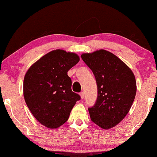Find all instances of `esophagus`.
Instances as JSON below:
<instances>
[{
    "instance_id": "esophagus-1",
    "label": "esophagus",
    "mask_w": 157,
    "mask_h": 157,
    "mask_svg": "<svg viewBox=\"0 0 157 157\" xmlns=\"http://www.w3.org/2000/svg\"><path fill=\"white\" fill-rule=\"evenodd\" d=\"M79 95H80V97H81L82 99H84V93L81 92L80 94H79Z\"/></svg>"
}]
</instances>
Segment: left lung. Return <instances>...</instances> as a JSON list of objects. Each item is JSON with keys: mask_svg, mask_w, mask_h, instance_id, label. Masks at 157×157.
I'll return each instance as SVG.
<instances>
[{"mask_svg": "<svg viewBox=\"0 0 157 157\" xmlns=\"http://www.w3.org/2000/svg\"><path fill=\"white\" fill-rule=\"evenodd\" d=\"M82 60L96 80L98 98L89 108L91 120L102 129L117 125L129 112L136 94L134 73L123 61L105 50L83 53Z\"/></svg>", "mask_w": 157, "mask_h": 157, "instance_id": "obj_1", "label": "left lung"}]
</instances>
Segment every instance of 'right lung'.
Returning <instances> with one entry per match:
<instances>
[{"instance_id": "add662e5", "label": "right lung", "mask_w": 157, "mask_h": 157, "mask_svg": "<svg viewBox=\"0 0 157 157\" xmlns=\"http://www.w3.org/2000/svg\"><path fill=\"white\" fill-rule=\"evenodd\" d=\"M75 53L55 50L32 65L23 80L26 105L41 124L55 129L68 121L80 96L71 90L68 71L78 63Z\"/></svg>"}]
</instances>
